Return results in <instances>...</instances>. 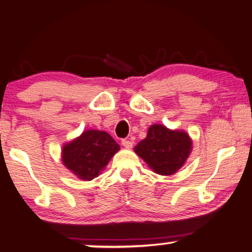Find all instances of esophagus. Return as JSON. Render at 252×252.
I'll return each mask as SVG.
<instances>
[{
  "label": "esophagus",
  "mask_w": 252,
  "mask_h": 252,
  "mask_svg": "<svg viewBox=\"0 0 252 252\" xmlns=\"http://www.w3.org/2000/svg\"><path fill=\"white\" fill-rule=\"evenodd\" d=\"M122 145L126 149H131L132 148V142L129 141V139H123L122 141Z\"/></svg>",
  "instance_id": "34e87169"
}]
</instances>
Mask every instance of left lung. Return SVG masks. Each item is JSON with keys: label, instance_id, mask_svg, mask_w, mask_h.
I'll return each mask as SVG.
<instances>
[{"label": "left lung", "instance_id": "8db88e82", "mask_svg": "<svg viewBox=\"0 0 252 252\" xmlns=\"http://www.w3.org/2000/svg\"><path fill=\"white\" fill-rule=\"evenodd\" d=\"M133 150L155 173L172 176L186 163L192 151V139L181 130L154 124L149 128L145 139Z\"/></svg>", "mask_w": 252, "mask_h": 252}]
</instances>
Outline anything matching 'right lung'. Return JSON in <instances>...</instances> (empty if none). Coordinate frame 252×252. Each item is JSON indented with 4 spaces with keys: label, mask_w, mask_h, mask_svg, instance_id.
Masks as SVG:
<instances>
[{
    "label": "right lung",
    "mask_w": 252,
    "mask_h": 252,
    "mask_svg": "<svg viewBox=\"0 0 252 252\" xmlns=\"http://www.w3.org/2000/svg\"><path fill=\"white\" fill-rule=\"evenodd\" d=\"M120 145L109 133L86 130L63 146V164L81 180H93L107 166Z\"/></svg>",
    "instance_id": "obj_1"
}]
</instances>
